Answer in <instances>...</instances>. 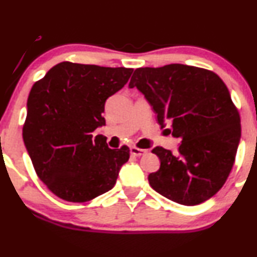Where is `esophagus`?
Listing matches in <instances>:
<instances>
[{
    "mask_svg": "<svg viewBox=\"0 0 257 257\" xmlns=\"http://www.w3.org/2000/svg\"><path fill=\"white\" fill-rule=\"evenodd\" d=\"M131 153L135 157H140V156H144V154H146L147 150H144V148H138V147L133 146V147H131Z\"/></svg>",
    "mask_w": 257,
    "mask_h": 257,
    "instance_id": "esophagus-1",
    "label": "esophagus"
}]
</instances>
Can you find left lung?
I'll return each mask as SVG.
<instances>
[{
    "mask_svg": "<svg viewBox=\"0 0 257 257\" xmlns=\"http://www.w3.org/2000/svg\"><path fill=\"white\" fill-rule=\"evenodd\" d=\"M129 87L153 106L160 125L169 123L181 145L178 156L163 147L158 171L148 182L160 195L195 206L221 189L232 170L240 139V117L224 81L212 70L187 64L138 68Z\"/></svg>",
    "mask_w": 257,
    "mask_h": 257,
    "instance_id": "obj_1",
    "label": "left lung"
}]
</instances>
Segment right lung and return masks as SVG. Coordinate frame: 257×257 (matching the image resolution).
I'll return each instance as SVG.
<instances>
[{"instance_id":"obj_1","label":"right lung","mask_w":257,"mask_h":257,"mask_svg":"<svg viewBox=\"0 0 257 257\" xmlns=\"http://www.w3.org/2000/svg\"><path fill=\"white\" fill-rule=\"evenodd\" d=\"M132 68L61 62L35 82L23 139L33 168L52 194L86 202L112 189L131 150L107 147L93 133L105 124L104 105L128 82Z\"/></svg>"}]
</instances>
